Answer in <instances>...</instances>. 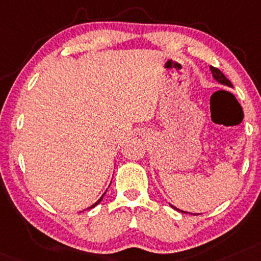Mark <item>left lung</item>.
Wrapping results in <instances>:
<instances>
[{"mask_svg":"<svg viewBox=\"0 0 261 261\" xmlns=\"http://www.w3.org/2000/svg\"><path fill=\"white\" fill-rule=\"evenodd\" d=\"M210 70H212L213 76H214V79H215L216 81H219V83L222 84V85H226V86L232 87L231 81L228 80L227 77L225 76L224 73H222L220 69H218V68H215V67H210ZM171 206H172V205H171ZM172 208L176 209V208H175V206H172ZM176 210H178V209H176ZM178 212H181V210H178ZM181 213H185V212H181Z\"/></svg>","mask_w":261,"mask_h":261,"instance_id":"1","label":"left lung"}]
</instances>
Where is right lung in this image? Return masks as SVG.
Here are the masks:
<instances>
[{"mask_svg": "<svg viewBox=\"0 0 261 261\" xmlns=\"http://www.w3.org/2000/svg\"><path fill=\"white\" fill-rule=\"evenodd\" d=\"M102 198H103V196H102V197H100V198H99V199H98V200H97V202H96V203H95V204H93V205H91V206H90V208H89V209H91V208H93V206H96V205H97V204H98V203H99V202H100V200H102Z\"/></svg>", "mask_w": 261, "mask_h": 261, "instance_id": "obj_1", "label": "right lung"}]
</instances>
